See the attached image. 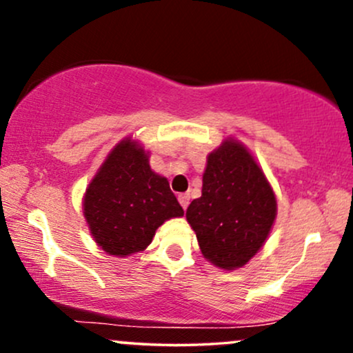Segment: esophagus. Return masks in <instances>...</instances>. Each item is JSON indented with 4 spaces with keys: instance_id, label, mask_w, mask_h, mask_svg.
Returning <instances> with one entry per match:
<instances>
[{
    "instance_id": "esophagus-1",
    "label": "esophagus",
    "mask_w": 353,
    "mask_h": 353,
    "mask_svg": "<svg viewBox=\"0 0 353 353\" xmlns=\"http://www.w3.org/2000/svg\"><path fill=\"white\" fill-rule=\"evenodd\" d=\"M177 199H179V204L182 205V209H188V205H189V199H190V197H189V194H181V196L179 197H177Z\"/></svg>"
}]
</instances>
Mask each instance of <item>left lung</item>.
<instances>
[{"label": "left lung", "mask_w": 353, "mask_h": 353, "mask_svg": "<svg viewBox=\"0 0 353 353\" xmlns=\"http://www.w3.org/2000/svg\"><path fill=\"white\" fill-rule=\"evenodd\" d=\"M277 216L270 182L244 144L228 137L208 156L202 196L185 210L201 252L224 270L244 267L265 244Z\"/></svg>", "instance_id": "left-lung-1"}]
</instances>
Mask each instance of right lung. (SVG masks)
Returning a JSON list of instances; mask_svg holds the SVG:
<instances>
[{
	"label": "right lung",
	"mask_w": 353,
	"mask_h": 353,
	"mask_svg": "<svg viewBox=\"0 0 353 353\" xmlns=\"http://www.w3.org/2000/svg\"><path fill=\"white\" fill-rule=\"evenodd\" d=\"M83 214L92 239L116 257L143 252L157 228L184 210L164 176L149 165L139 141L124 137L99 165L83 197Z\"/></svg>",
	"instance_id": "1"
}]
</instances>
